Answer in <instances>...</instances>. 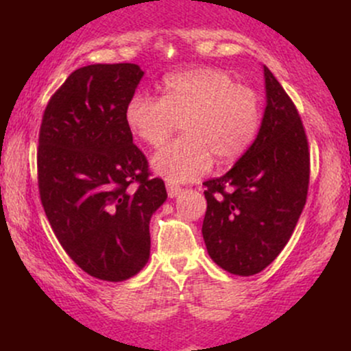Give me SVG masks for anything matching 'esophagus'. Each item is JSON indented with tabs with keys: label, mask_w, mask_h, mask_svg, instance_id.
<instances>
[{
	"label": "esophagus",
	"mask_w": 351,
	"mask_h": 351,
	"mask_svg": "<svg viewBox=\"0 0 351 351\" xmlns=\"http://www.w3.org/2000/svg\"><path fill=\"white\" fill-rule=\"evenodd\" d=\"M167 191H168V196H170V198H176V196L181 193V188L175 186V184H167Z\"/></svg>",
	"instance_id": "obj_1"
}]
</instances>
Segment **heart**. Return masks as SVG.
<instances>
[{
  "instance_id": "b5f03b06",
  "label": "heart",
  "mask_w": 351,
  "mask_h": 351,
  "mask_svg": "<svg viewBox=\"0 0 351 351\" xmlns=\"http://www.w3.org/2000/svg\"><path fill=\"white\" fill-rule=\"evenodd\" d=\"M125 120L150 147L162 145L181 122L184 136L156 152L152 168L171 183H184L204 175L213 156L228 163L251 147L261 127V100L228 72L198 67L167 75L162 99L132 95Z\"/></svg>"
}]
</instances>
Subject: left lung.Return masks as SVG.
I'll return each instance as SVG.
<instances>
[{
  "mask_svg": "<svg viewBox=\"0 0 351 351\" xmlns=\"http://www.w3.org/2000/svg\"><path fill=\"white\" fill-rule=\"evenodd\" d=\"M265 108L259 134L221 178L204 181L203 239L221 269L264 271L291 239L305 206L310 175L307 135L295 106L264 66Z\"/></svg>",
  "mask_w": 351,
  "mask_h": 351,
  "instance_id": "left-lung-1",
  "label": "left lung"
}]
</instances>
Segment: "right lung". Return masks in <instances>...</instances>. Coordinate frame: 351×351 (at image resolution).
Here are the masks:
<instances>
[{"mask_svg":"<svg viewBox=\"0 0 351 351\" xmlns=\"http://www.w3.org/2000/svg\"><path fill=\"white\" fill-rule=\"evenodd\" d=\"M142 77L136 64L80 67L51 97L39 130V195L52 231L84 272L107 282L148 263L150 219L168 196L125 120Z\"/></svg>","mask_w":351,"mask_h":351,"instance_id":"obj_1","label":"right lung"}]
</instances>
